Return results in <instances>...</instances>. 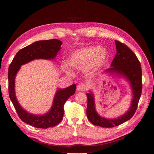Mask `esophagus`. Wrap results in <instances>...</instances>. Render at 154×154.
I'll list each match as a JSON object with an SVG mask.
<instances>
[{
	"instance_id": "obj_1",
	"label": "esophagus",
	"mask_w": 154,
	"mask_h": 154,
	"mask_svg": "<svg viewBox=\"0 0 154 154\" xmlns=\"http://www.w3.org/2000/svg\"><path fill=\"white\" fill-rule=\"evenodd\" d=\"M87 89V84L82 83L78 85L77 86V90L79 91H85Z\"/></svg>"
}]
</instances>
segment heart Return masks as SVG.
Wrapping results in <instances>:
<instances>
[{
  "mask_svg": "<svg viewBox=\"0 0 154 154\" xmlns=\"http://www.w3.org/2000/svg\"><path fill=\"white\" fill-rule=\"evenodd\" d=\"M108 52L106 49L91 46L79 49L69 54L67 63L69 66L82 69L87 65L89 69L99 67L107 60Z\"/></svg>",
  "mask_w": 154,
  "mask_h": 154,
  "instance_id": "b5f03b06",
  "label": "heart"
}]
</instances>
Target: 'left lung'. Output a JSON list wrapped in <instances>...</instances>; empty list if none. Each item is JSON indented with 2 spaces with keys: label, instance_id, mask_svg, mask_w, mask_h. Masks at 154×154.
I'll list each match as a JSON object with an SVG mask.
<instances>
[{
  "label": "left lung",
  "instance_id": "obj_1",
  "mask_svg": "<svg viewBox=\"0 0 154 154\" xmlns=\"http://www.w3.org/2000/svg\"><path fill=\"white\" fill-rule=\"evenodd\" d=\"M116 54L111 63L110 68L105 71L110 75L115 74L122 77L129 81L132 91V103L127 112L116 119H106L100 116L97 112L94 104V95L90 91L87 93V116L93 124L103 128H112L130 120L134 114L138 107L142 94V68L138 57L130 49L120 42L115 40Z\"/></svg>",
  "mask_w": 154,
  "mask_h": 154
}]
</instances>
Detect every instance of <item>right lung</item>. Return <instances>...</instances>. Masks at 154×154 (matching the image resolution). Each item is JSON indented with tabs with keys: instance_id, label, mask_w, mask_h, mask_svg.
<instances>
[{
	"instance_id": "add662e5",
	"label": "right lung",
	"mask_w": 154,
	"mask_h": 154,
	"mask_svg": "<svg viewBox=\"0 0 154 154\" xmlns=\"http://www.w3.org/2000/svg\"><path fill=\"white\" fill-rule=\"evenodd\" d=\"M62 42L52 39L49 40L35 42L21 49L16 54L9 65L8 93L9 97L14 105L16 112L23 122L39 128H48L56 126L63 119L64 104L71 95L74 94L76 85L73 84L65 89H57L51 109L43 115H35L28 112L20 105L15 95V77L21 65L38 59L53 60L61 49Z\"/></svg>"
}]
</instances>
